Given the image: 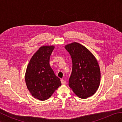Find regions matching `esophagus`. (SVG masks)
I'll use <instances>...</instances> for the list:
<instances>
[{
	"mask_svg": "<svg viewBox=\"0 0 122 122\" xmlns=\"http://www.w3.org/2000/svg\"><path fill=\"white\" fill-rule=\"evenodd\" d=\"M61 84H66V81L65 80H64V79H61Z\"/></svg>",
	"mask_w": 122,
	"mask_h": 122,
	"instance_id": "1",
	"label": "esophagus"
}]
</instances>
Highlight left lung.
I'll return each mask as SVG.
<instances>
[{
    "label": "left lung",
    "instance_id": "obj_1",
    "mask_svg": "<svg viewBox=\"0 0 122 122\" xmlns=\"http://www.w3.org/2000/svg\"><path fill=\"white\" fill-rule=\"evenodd\" d=\"M65 48L72 61V71L69 80L70 87L80 98L92 96L100 83V70L96 58L89 50L79 43L74 42Z\"/></svg>",
    "mask_w": 122,
    "mask_h": 122
}]
</instances>
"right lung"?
<instances>
[{"label":"right lung","instance_id":"right-lung-1","mask_svg":"<svg viewBox=\"0 0 122 122\" xmlns=\"http://www.w3.org/2000/svg\"><path fill=\"white\" fill-rule=\"evenodd\" d=\"M54 46H43L29 61L25 75L29 91L35 98L44 101L49 98L61 85L49 64Z\"/></svg>","mask_w":122,"mask_h":122}]
</instances>
